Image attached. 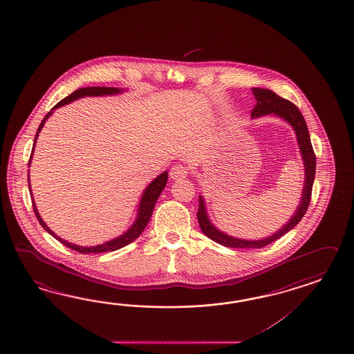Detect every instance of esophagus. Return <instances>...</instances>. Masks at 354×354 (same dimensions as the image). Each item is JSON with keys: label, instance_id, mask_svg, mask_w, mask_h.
Returning <instances> with one entry per match:
<instances>
[{"label": "esophagus", "instance_id": "esophagus-1", "mask_svg": "<svg viewBox=\"0 0 354 354\" xmlns=\"http://www.w3.org/2000/svg\"><path fill=\"white\" fill-rule=\"evenodd\" d=\"M189 172V169L187 166H184L182 163H178V165H174L170 170V178L171 179H182L185 178Z\"/></svg>", "mask_w": 354, "mask_h": 354}]
</instances>
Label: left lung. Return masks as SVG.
<instances>
[{
  "label": "left lung",
  "instance_id": "1",
  "mask_svg": "<svg viewBox=\"0 0 354 354\" xmlns=\"http://www.w3.org/2000/svg\"><path fill=\"white\" fill-rule=\"evenodd\" d=\"M252 93L257 99V105L251 112V117H260L264 115H274L283 118L288 124H291L297 133V143L300 147V153L304 161V170H306V182H304V188H303V194H301V201L297 206V211L294 216L288 220L286 225H283L277 233L273 236L267 237V239H259V241H248V239H234L230 237L228 234L216 230L210 220L207 218L206 214V207H205V201L200 196V207L197 212V219L198 224L201 227V230L209 237V239L215 241L216 243H220L227 248H233V249H260L264 248L269 243L281 239L283 234H286L288 230H292L297 227V223L303 219L306 215V210L310 203V197H312V188H313V182H315V154L313 151V147L310 143V136L306 127V120L299 111L297 105L292 104L290 100L283 99L273 93L272 90L268 88H259L255 87L252 88Z\"/></svg>",
  "mask_w": 354,
  "mask_h": 354
}]
</instances>
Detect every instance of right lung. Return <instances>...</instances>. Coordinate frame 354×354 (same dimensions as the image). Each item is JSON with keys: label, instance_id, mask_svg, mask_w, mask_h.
<instances>
[{"label": "right lung", "instance_id": "add662e5", "mask_svg": "<svg viewBox=\"0 0 354 354\" xmlns=\"http://www.w3.org/2000/svg\"><path fill=\"white\" fill-rule=\"evenodd\" d=\"M121 93V90H118L117 87H82V88H78L76 91H73L71 95H68L67 97H64L63 100H60L48 115H45V118L42 120V122L37 129V133H36V138H35V143H36V139L39 136V133L41 131V129L44 127V124L46 122V120L48 118V115H51L53 111L57 108V106H62V105L68 104L73 100H77L78 97H84V96H100V95H112V94H118ZM33 149H35V144H33ZM33 149L30 153V158H29L28 166L30 165V160H32V154H33ZM167 176L169 174L167 171L162 172L160 176H157L154 180H153L144 191L143 196H142V200L139 203V210H138V218L135 220L134 224L127 230V232H124L122 236L117 237L115 239H111L108 242H105L103 245H97V246H93V248H84V246H78V245H73L71 242H68L66 239H60L57 237V234L53 232V230L48 228V225L44 223V220L41 219L39 216V211L36 209V203L35 201H32V206H33V211L36 214V218L39 221V224L42 225V228L46 230L48 233H50L54 239H57L59 242H62L64 246H67L69 249L75 250L78 251L81 254H100V252H108V251H115V250L121 249L126 245L131 243L134 239H138L144 228L147 227L148 221L152 216L153 209H154V205L157 202V198L160 197L161 192L163 191V188L166 187V183H167ZM28 185H29V175H28ZM30 188V185H29ZM30 196H32V191H30Z\"/></svg>", "mask_w": 354, "mask_h": 354}]
</instances>
